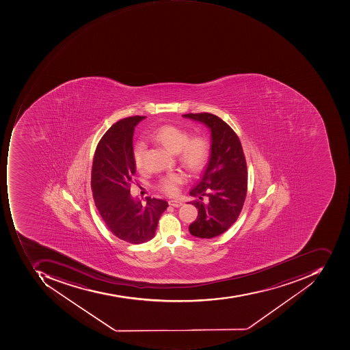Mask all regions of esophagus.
Here are the masks:
<instances>
[{"label": "esophagus", "instance_id": "esophagus-1", "mask_svg": "<svg viewBox=\"0 0 350 350\" xmlns=\"http://www.w3.org/2000/svg\"><path fill=\"white\" fill-rule=\"evenodd\" d=\"M170 206H174V207H180V206L183 205V203L180 201H176V200H172V201L168 202Z\"/></svg>", "mask_w": 350, "mask_h": 350}]
</instances>
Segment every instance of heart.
I'll use <instances>...</instances> for the list:
<instances>
[{
  "label": "heart",
  "instance_id": "1",
  "mask_svg": "<svg viewBox=\"0 0 350 350\" xmlns=\"http://www.w3.org/2000/svg\"><path fill=\"white\" fill-rule=\"evenodd\" d=\"M151 139L176 154L180 164L194 174L203 170L211 154V146L206 137L202 135L189 137V133L178 126H161L152 133ZM145 149L146 146L143 142L137 143L133 149V162L137 170H142L144 167ZM186 180L187 176L183 172H170L161 178L158 188L168 196H176L178 186L185 183Z\"/></svg>",
  "mask_w": 350,
  "mask_h": 350
}]
</instances>
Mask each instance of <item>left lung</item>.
<instances>
[{"label":"left lung","mask_w":350,"mask_h":350,"mask_svg":"<svg viewBox=\"0 0 350 350\" xmlns=\"http://www.w3.org/2000/svg\"><path fill=\"white\" fill-rule=\"evenodd\" d=\"M183 118L200 122L211 131V156L199 183L190 190L198 217L189 232L200 239H213L225 232L242 211L247 193V166L242 145L228 124L215 114L187 113ZM208 196L204 204L202 197Z\"/></svg>","instance_id":"left-lung-1"}]
</instances>
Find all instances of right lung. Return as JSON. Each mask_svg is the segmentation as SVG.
Here are the masks:
<instances>
[{"label":"right lung","mask_w":350,"mask_h":350,"mask_svg":"<svg viewBox=\"0 0 350 350\" xmlns=\"http://www.w3.org/2000/svg\"><path fill=\"white\" fill-rule=\"evenodd\" d=\"M145 118L135 116L113 124L98 142L92 163V188L98 213L114 236L131 244L150 241L168 207L166 201L154 198H148L144 207L129 189L135 174L133 133Z\"/></svg>","instance_id":"obj_1"}]
</instances>
